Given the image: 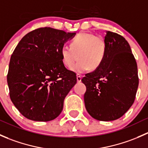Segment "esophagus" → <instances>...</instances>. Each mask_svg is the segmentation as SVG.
<instances>
[{
    "label": "esophagus",
    "instance_id": "1",
    "mask_svg": "<svg viewBox=\"0 0 148 148\" xmlns=\"http://www.w3.org/2000/svg\"><path fill=\"white\" fill-rule=\"evenodd\" d=\"M77 82H80L82 81V76L79 75V74L77 75Z\"/></svg>",
    "mask_w": 148,
    "mask_h": 148
}]
</instances>
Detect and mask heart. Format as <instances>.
<instances>
[{
  "label": "heart",
  "mask_w": 148,
  "mask_h": 148,
  "mask_svg": "<svg viewBox=\"0 0 148 148\" xmlns=\"http://www.w3.org/2000/svg\"><path fill=\"white\" fill-rule=\"evenodd\" d=\"M106 51L105 41L102 37L89 33H80L71 40L70 47L64 46L61 49L60 55L67 68L73 66L79 59V62L71 70L77 74H82L89 69H97L104 61Z\"/></svg>",
  "instance_id": "1"
}]
</instances>
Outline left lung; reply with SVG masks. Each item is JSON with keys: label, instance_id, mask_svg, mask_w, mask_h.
Listing matches in <instances>:
<instances>
[{"label": "left lung", "instance_id": "1", "mask_svg": "<svg viewBox=\"0 0 148 148\" xmlns=\"http://www.w3.org/2000/svg\"><path fill=\"white\" fill-rule=\"evenodd\" d=\"M107 47L102 65L85 74L82 82L86 111L100 121L119 119L131 107L135 99L139 79L138 66L127 41L116 33L104 37Z\"/></svg>", "mask_w": 148, "mask_h": 148}]
</instances>
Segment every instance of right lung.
I'll list each match as a JSON object with an SVG mask.
<instances>
[{"mask_svg":"<svg viewBox=\"0 0 148 148\" xmlns=\"http://www.w3.org/2000/svg\"><path fill=\"white\" fill-rule=\"evenodd\" d=\"M75 35L40 28L28 33L15 49L7 76L10 97L28 120L47 122L62 112L77 77L64 66L60 50Z\"/></svg>","mask_w":148,"mask_h":148,"instance_id":"add662e5","label":"right lung"}]
</instances>
